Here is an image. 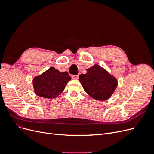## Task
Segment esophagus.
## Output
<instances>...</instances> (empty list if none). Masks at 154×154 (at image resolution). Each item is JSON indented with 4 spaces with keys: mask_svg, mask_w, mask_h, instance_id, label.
<instances>
[{
    "mask_svg": "<svg viewBox=\"0 0 154 154\" xmlns=\"http://www.w3.org/2000/svg\"><path fill=\"white\" fill-rule=\"evenodd\" d=\"M72 78L73 79H79V75H72Z\"/></svg>",
    "mask_w": 154,
    "mask_h": 154,
    "instance_id": "obj_1",
    "label": "esophagus"
}]
</instances>
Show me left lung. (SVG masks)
I'll return each mask as SVG.
<instances>
[{"mask_svg": "<svg viewBox=\"0 0 154 154\" xmlns=\"http://www.w3.org/2000/svg\"><path fill=\"white\" fill-rule=\"evenodd\" d=\"M86 70L87 73H82L79 79L84 91L94 99H108L118 85L117 79L98 65H94Z\"/></svg>", "mask_w": 154, "mask_h": 154, "instance_id": "1", "label": "left lung"}]
</instances>
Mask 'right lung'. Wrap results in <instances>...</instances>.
<instances>
[{
	"label": "right lung",
	"mask_w": 154,
	"mask_h": 154,
	"mask_svg": "<svg viewBox=\"0 0 154 154\" xmlns=\"http://www.w3.org/2000/svg\"><path fill=\"white\" fill-rule=\"evenodd\" d=\"M70 80L71 77L67 72H60L51 66L42 74L33 79L32 84L36 95L53 99L60 94Z\"/></svg>",
	"instance_id": "right-lung-1"
}]
</instances>
